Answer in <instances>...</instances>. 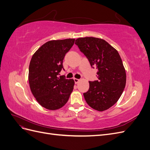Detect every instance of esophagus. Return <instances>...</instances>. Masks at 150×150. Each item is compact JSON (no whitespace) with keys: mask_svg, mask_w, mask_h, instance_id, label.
Here are the masks:
<instances>
[{"mask_svg":"<svg viewBox=\"0 0 150 150\" xmlns=\"http://www.w3.org/2000/svg\"><path fill=\"white\" fill-rule=\"evenodd\" d=\"M74 82H75V84H78V83L79 82V81H80V79L74 78Z\"/></svg>","mask_w":150,"mask_h":150,"instance_id":"esophagus-1","label":"esophagus"}]
</instances>
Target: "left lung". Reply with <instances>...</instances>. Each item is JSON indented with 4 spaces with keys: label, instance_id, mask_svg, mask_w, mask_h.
Instances as JSON below:
<instances>
[{
    "label": "left lung",
    "instance_id": "1",
    "mask_svg": "<svg viewBox=\"0 0 150 150\" xmlns=\"http://www.w3.org/2000/svg\"><path fill=\"white\" fill-rule=\"evenodd\" d=\"M75 44L98 70V80L89 81L88 91L84 97L88 105L98 111L108 110L118 101L126 82V74L117 50L104 39L86 37Z\"/></svg>",
    "mask_w": 150,
    "mask_h": 150
}]
</instances>
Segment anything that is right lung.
<instances>
[{"mask_svg": "<svg viewBox=\"0 0 150 150\" xmlns=\"http://www.w3.org/2000/svg\"><path fill=\"white\" fill-rule=\"evenodd\" d=\"M74 41V39L49 40L31 58L28 76L30 89L40 105L47 110H57L64 106L73 91L74 81L58 75L63 69L66 54Z\"/></svg>", "mask_w": 150, "mask_h": 150, "instance_id": "add662e5", "label": "right lung"}]
</instances>
